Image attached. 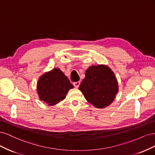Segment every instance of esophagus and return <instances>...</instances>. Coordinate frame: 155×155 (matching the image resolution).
I'll use <instances>...</instances> for the list:
<instances>
[{
  "instance_id": "34e87169",
  "label": "esophagus",
  "mask_w": 155,
  "mask_h": 155,
  "mask_svg": "<svg viewBox=\"0 0 155 155\" xmlns=\"http://www.w3.org/2000/svg\"><path fill=\"white\" fill-rule=\"evenodd\" d=\"M79 85H80V81H77V82L74 83V86L76 88H78L79 87Z\"/></svg>"
}]
</instances>
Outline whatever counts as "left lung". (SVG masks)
<instances>
[{"label":"left lung","instance_id":"8db88e82","mask_svg":"<svg viewBox=\"0 0 155 155\" xmlns=\"http://www.w3.org/2000/svg\"><path fill=\"white\" fill-rule=\"evenodd\" d=\"M79 89L85 99L96 108H105L114 101L118 91L114 72L106 65L88 67Z\"/></svg>","mask_w":155,"mask_h":155}]
</instances>
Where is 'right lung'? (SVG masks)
<instances>
[{"label":"right lung","mask_w":155,"mask_h":155,"mask_svg":"<svg viewBox=\"0 0 155 155\" xmlns=\"http://www.w3.org/2000/svg\"><path fill=\"white\" fill-rule=\"evenodd\" d=\"M74 86L59 68H54L39 78L37 91L39 99L52 106L63 100Z\"/></svg>","instance_id":"add662e5"}]
</instances>
